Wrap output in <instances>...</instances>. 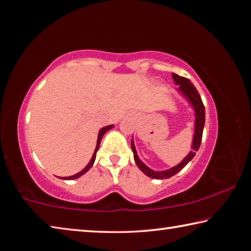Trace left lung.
Listing matches in <instances>:
<instances>
[{
	"mask_svg": "<svg viewBox=\"0 0 251 251\" xmlns=\"http://www.w3.org/2000/svg\"><path fill=\"white\" fill-rule=\"evenodd\" d=\"M174 82L177 85H179L178 87V91H179L182 95H184L187 100H189V103L195 109V134H194V139H193V146H192V151L187 155L180 164H178L177 166L173 167L171 169H167V171L164 172H154L151 171V168H148L143 161L138 158L137 152L135 150V145L133 141H131V151L134 152V159L135 163L137 165L138 168L147 175L148 177L155 178V179H166V178H171L172 176L176 175V174L181 171L187 164L189 163L190 160L194 158V156L196 155V151L199 150V146L201 144V138H202V130H203V125H205V106L202 104L201 97L197 92L196 87L190 83V80L186 77H182V76L177 75L175 73L172 74Z\"/></svg>",
	"mask_w": 251,
	"mask_h": 251,
	"instance_id": "1",
	"label": "left lung"
}]
</instances>
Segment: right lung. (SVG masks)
<instances>
[{
	"instance_id": "right-lung-1",
	"label": "right lung",
	"mask_w": 251,
	"mask_h": 251,
	"mask_svg": "<svg viewBox=\"0 0 251 251\" xmlns=\"http://www.w3.org/2000/svg\"><path fill=\"white\" fill-rule=\"evenodd\" d=\"M110 128H113V125L105 126V127H103V128H101V129L100 130V133H99V137H97V144H96L95 151H94V154H93V157H92V159L90 160V163L87 164V166L85 167L82 172H79V173H77V174H75V175H73V176H70V177H63L62 179H76V178L80 177L82 175H84L85 173H87L88 171H90L91 167L93 166V164H94V161H95V158H96V152H97V151H99V147H100V141H101V137H103V136H104V134L106 133V131L109 130Z\"/></svg>"
}]
</instances>
